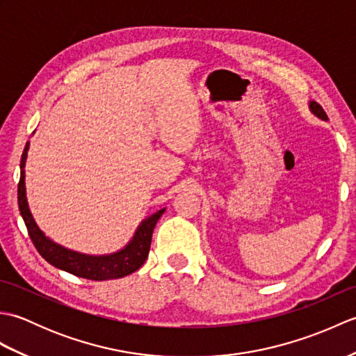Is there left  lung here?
I'll use <instances>...</instances> for the list:
<instances>
[{
	"label": "left lung",
	"mask_w": 356,
	"mask_h": 356,
	"mask_svg": "<svg viewBox=\"0 0 356 356\" xmlns=\"http://www.w3.org/2000/svg\"><path fill=\"white\" fill-rule=\"evenodd\" d=\"M309 110H311L312 115H315L318 119H321V120H329V118H327V115H326V111H324L321 105L316 104L315 101H309Z\"/></svg>",
	"instance_id": "left-lung-1"
}]
</instances>
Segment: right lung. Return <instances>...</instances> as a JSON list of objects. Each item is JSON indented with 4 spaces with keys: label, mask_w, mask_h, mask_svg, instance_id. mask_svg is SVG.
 Segmentation results:
<instances>
[{
    "label": "right lung",
    "mask_w": 356,
    "mask_h": 356,
    "mask_svg": "<svg viewBox=\"0 0 356 356\" xmlns=\"http://www.w3.org/2000/svg\"><path fill=\"white\" fill-rule=\"evenodd\" d=\"M27 151H29V142L24 148V153L21 156L18 207H19V213L22 216V220H24L27 226L29 236L32 238L38 252L42 255V259L58 269L65 270L69 272V274H73L81 278L95 280V282L122 278L138 270L147 260L154 226L159 218H161L162 214L165 213V208L156 211L154 214H151L147 218H143L140 225L138 226V229H136L131 240L116 252L104 254V255H90V254L72 251V249H67L61 245H58L51 238L45 236V234L40 229V226L36 225L32 213H30L27 195H26V171H24L26 161H27Z\"/></svg>",
    "instance_id": "right-lung-1"
}]
</instances>
